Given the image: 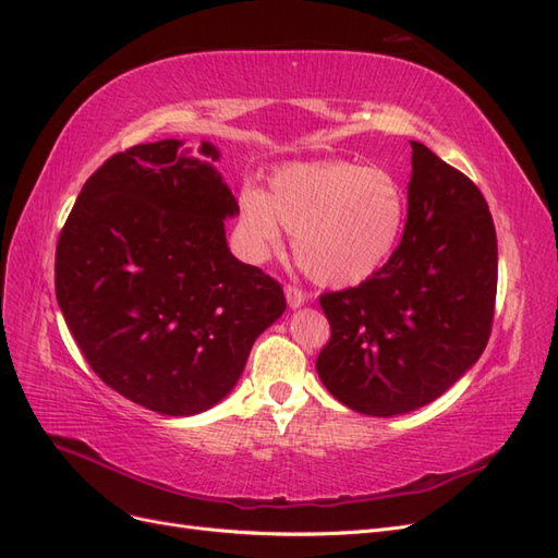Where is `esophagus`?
Wrapping results in <instances>:
<instances>
[{
	"mask_svg": "<svg viewBox=\"0 0 558 558\" xmlns=\"http://www.w3.org/2000/svg\"><path fill=\"white\" fill-rule=\"evenodd\" d=\"M284 296H288V304L290 308H299L301 304L306 301V294L301 288H296V284H284Z\"/></svg>",
	"mask_w": 558,
	"mask_h": 558,
	"instance_id": "34e87169",
	"label": "esophagus"
}]
</instances>
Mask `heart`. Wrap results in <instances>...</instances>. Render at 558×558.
Segmentation results:
<instances>
[{
  "label": "heart",
  "mask_w": 558,
  "mask_h": 558,
  "mask_svg": "<svg viewBox=\"0 0 558 558\" xmlns=\"http://www.w3.org/2000/svg\"><path fill=\"white\" fill-rule=\"evenodd\" d=\"M407 196L395 174L350 161L296 163L270 178L268 196L245 186L238 227L252 257L264 259L294 235L296 264L331 288L372 278L400 243Z\"/></svg>",
  "instance_id": "obj_1"
}]
</instances>
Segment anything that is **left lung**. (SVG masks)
Masks as SVG:
<instances>
[{"instance_id": "left-lung-1", "label": "left lung", "mask_w": 558, "mask_h": 558, "mask_svg": "<svg viewBox=\"0 0 558 558\" xmlns=\"http://www.w3.org/2000/svg\"><path fill=\"white\" fill-rule=\"evenodd\" d=\"M404 235L372 278L320 294L325 388L348 409L395 416L437 400L480 360L498 290V241L476 184L411 142Z\"/></svg>"}]
</instances>
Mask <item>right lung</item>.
Wrapping results in <instances>:
<instances>
[{"label":"right lung","instance_id":"obj_1","mask_svg":"<svg viewBox=\"0 0 558 558\" xmlns=\"http://www.w3.org/2000/svg\"><path fill=\"white\" fill-rule=\"evenodd\" d=\"M161 140L109 156L86 180L56 247V296L105 384L166 416L217 404L282 315L280 282L238 262V213L210 163ZM201 154L217 161L208 142Z\"/></svg>","mask_w":558,"mask_h":558}]
</instances>
